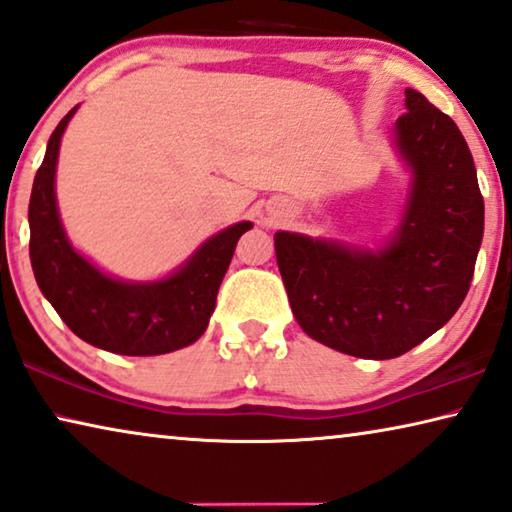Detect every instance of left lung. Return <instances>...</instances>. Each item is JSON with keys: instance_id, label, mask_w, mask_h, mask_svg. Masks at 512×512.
I'll return each instance as SVG.
<instances>
[{"instance_id": "obj_1", "label": "left lung", "mask_w": 512, "mask_h": 512, "mask_svg": "<svg viewBox=\"0 0 512 512\" xmlns=\"http://www.w3.org/2000/svg\"><path fill=\"white\" fill-rule=\"evenodd\" d=\"M392 129L409 170L395 233L376 249L277 231L295 321L311 339L365 360L397 358L443 328L466 298L485 203L457 124L416 90Z\"/></svg>"}]
</instances>
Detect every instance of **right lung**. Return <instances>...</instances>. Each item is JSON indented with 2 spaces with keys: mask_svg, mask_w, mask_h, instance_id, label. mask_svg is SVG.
<instances>
[{
  "mask_svg": "<svg viewBox=\"0 0 512 512\" xmlns=\"http://www.w3.org/2000/svg\"><path fill=\"white\" fill-rule=\"evenodd\" d=\"M69 110L48 140L29 198V258L41 293L83 339L120 355H161L194 344L207 330L235 244L251 221L207 238L180 268L152 281H124L73 247L59 217L55 173Z\"/></svg>",
  "mask_w": 512,
  "mask_h": 512,
  "instance_id": "obj_1",
  "label": "right lung"
}]
</instances>
